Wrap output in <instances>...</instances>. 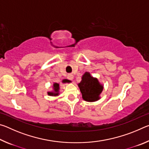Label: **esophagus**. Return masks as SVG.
I'll return each mask as SVG.
<instances>
[{
  "instance_id": "esophagus-1",
  "label": "esophagus",
  "mask_w": 149,
  "mask_h": 149,
  "mask_svg": "<svg viewBox=\"0 0 149 149\" xmlns=\"http://www.w3.org/2000/svg\"><path fill=\"white\" fill-rule=\"evenodd\" d=\"M68 79H70V80H72L74 77H73L72 75H69L68 76Z\"/></svg>"
}]
</instances>
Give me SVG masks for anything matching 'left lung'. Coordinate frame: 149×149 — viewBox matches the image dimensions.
I'll list each match as a JSON object with an SVG mask.
<instances>
[{
	"label": "left lung",
	"instance_id": "left-lung-1",
	"mask_svg": "<svg viewBox=\"0 0 149 149\" xmlns=\"http://www.w3.org/2000/svg\"><path fill=\"white\" fill-rule=\"evenodd\" d=\"M82 97L86 101L93 102L99 99V95L102 91V86L96 78L91 76L89 73L85 72L79 84Z\"/></svg>",
	"mask_w": 149,
	"mask_h": 149
}]
</instances>
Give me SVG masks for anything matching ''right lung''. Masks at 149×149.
I'll list each match as a JSON object with an SVG mask.
<instances>
[{"label": "right lung", "mask_w": 149, "mask_h": 149, "mask_svg": "<svg viewBox=\"0 0 149 149\" xmlns=\"http://www.w3.org/2000/svg\"><path fill=\"white\" fill-rule=\"evenodd\" d=\"M63 82L65 83V82H70V81L68 80V79H64L63 80ZM54 91L55 93H51V92H49L48 93V94H49V95H58V89H59V84H54Z\"/></svg>", "instance_id": "right-lung-1"}]
</instances>
